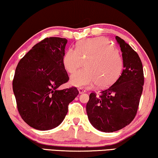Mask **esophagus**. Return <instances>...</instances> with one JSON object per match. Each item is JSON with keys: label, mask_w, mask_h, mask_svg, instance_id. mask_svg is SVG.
I'll return each instance as SVG.
<instances>
[{"label": "esophagus", "mask_w": 158, "mask_h": 158, "mask_svg": "<svg viewBox=\"0 0 158 158\" xmlns=\"http://www.w3.org/2000/svg\"><path fill=\"white\" fill-rule=\"evenodd\" d=\"M78 91H79L80 94H83V93H86V90H83V89H82V88H79L78 89Z\"/></svg>", "instance_id": "esophagus-1"}]
</instances>
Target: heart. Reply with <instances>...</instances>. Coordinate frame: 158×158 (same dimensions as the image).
Returning a JSON list of instances; mask_svg holds the SVG:
<instances>
[{"instance_id":"heart-1","label":"heart","mask_w":158,"mask_h":158,"mask_svg":"<svg viewBox=\"0 0 158 158\" xmlns=\"http://www.w3.org/2000/svg\"><path fill=\"white\" fill-rule=\"evenodd\" d=\"M83 70L70 77L72 85L80 88H90L97 84L99 88L111 85L122 73L123 60L118 50L104 37L89 38L79 41L76 50L68 48L63 58L66 71L73 73L83 65Z\"/></svg>"}]
</instances>
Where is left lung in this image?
Listing matches in <instances>:
<instances>
[{
  "instance_id": "1",
  "label": "left lung",
  "mask_w": 158,
  "mask_h": 158,
  "mask_svg": "<svg viewBox=\"0 0 158 158\" xmlns=\"http://www.w3.org/2000/svg\"><path fill=\"white\" fill-rule=\"evenodd\" d=\"M115 39L122 52L124 69L113 85L91 93L86 106L88 117L93 127L105 132L125 127L135 117L143 93L144 74L138 54L118 36Z\"/></svg>"
}]
</instances>
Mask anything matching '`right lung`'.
I'll use <instances>...</instances> for the list:
<instances>
[{
	"label": "right lung",
	"instance_id": "add662e5",
	"mask_svg": "<svg viewBox=\"0 0 158 158\" xmlns=\"http://www.w3.org/2000/svg\"><path fill=\"white\" fill-rule=\"evenodd\" d=\"M68 40L51 37L41 40L20 59L15 69L13 90L23 120L36 130L58 126L68 105L78 95L75 87L60 90L69 80L63 65Z\"/></svg>",
	"mask_w": 158,
	"mask_h": 158
}]
</instances>
